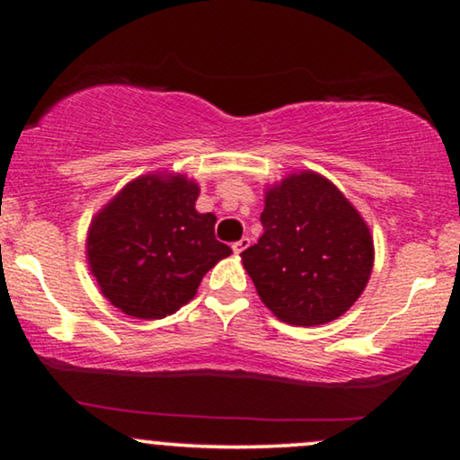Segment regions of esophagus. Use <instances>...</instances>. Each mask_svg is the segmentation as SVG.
I'll list each match as a JSON object with an SVG mask.
<instances>
[{"mask_svg": "<svg viewBox=\"0 0 460 460\" xmlns=\"http://www.w3.org/2000/svg\"><path fill=\"white\" fill-rule=\"evenodd\" d=\"M249 243H251V238H249V236H243L241 241H236L234 244H232V251H234L236 255H238V253H243V251L249 247Z\"/></svg>", "mask_w": 460, "mask_h": 460, "instance_id": "obj_1", "label": "esophagus"}]
</instances>
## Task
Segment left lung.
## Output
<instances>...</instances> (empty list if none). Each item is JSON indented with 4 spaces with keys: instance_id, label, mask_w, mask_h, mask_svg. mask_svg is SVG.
<instances>
[{
    "instance_id": "obj_1",
    "label": "left lung",
    "mask_w": 460,
    "mask_h": 460,
    "mask_svg": "<svg viewBox=\"0 0 460 460\" xmlns=\"http://www.w3.org/2000/svg\"><path fill=\"white\" fill-rule=\"evenodd\" d=\"M261 226L241 257L276 318L316 326L354 305L373 272V236L332 181L299 172L268 188Z\"/></svg>"
}]
</instances>
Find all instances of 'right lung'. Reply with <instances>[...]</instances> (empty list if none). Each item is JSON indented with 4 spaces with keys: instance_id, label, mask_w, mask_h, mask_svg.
<instances>
[{
    "instance_id": "1",
    "label": "right lung",
    "mask_w": 460,
    "mask_h": 460,
    "mask_svg": "<svg viewBox=\"0 0 460 460\" xmlns=\"http://www.w3.org/2000/svg\"><path fill=\"white\" fill-rule=\"evenodd\" d=\"M199 184L180 173L136 178L92 219L87 261L100 291L123 314L165 318L188 304L232 249L216 216L199 213Z\"/></svg>"
}]
</instances>
